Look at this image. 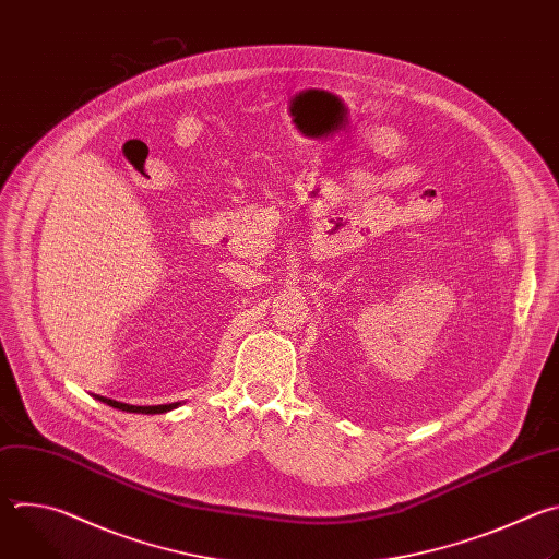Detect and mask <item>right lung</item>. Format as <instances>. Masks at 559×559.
Segmentation results:
<instances>
[{
	"mask_svg": "<svg viewBox=\"0 0 559 559\" xmlns=\"http://www.w3.org/2000/svg\"><path fill=\"white\" fill-rule=\"evenodd\" d=\"M97 401L110 405L112 409H119V412H128V414H166V412H173L177 409L181 403H170V405H128V403H119V401H112V397H106V395H95Z\"/></svg>",
	"mask_w": 559,
	"mask_h": 559,
	"instance_id": "1",
	"label": "right lung"
}]
</instances>
